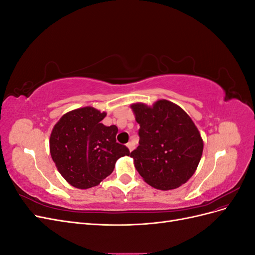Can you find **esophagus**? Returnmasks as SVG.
I'll list each match as a JSON object with an SVG mask.
<instances>
[{"label": "esophagus", "instance_id": "esophagus-1", "mask_svg": "<svg viewBox=\"0 0 255 255\" xmlns=\"http://www.w3.org/2000/svg\"><path fill=\"white\" fill-rule=\"evenodd\" d=\"M127 146H128V150H129V151H132V150L135 148L134 143H133V142H130V141L127 143Z\"/></svg>", "mask_w": 255, "mask_h": 255}]
</instances>
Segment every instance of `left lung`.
<instances>
[{"mask_svg":"<svg viewBox=\"0 0 255 255\" xmlns=\"http://www.w3.org/2000/svg\"><path fill=\"white\" fill-rule=\"evenodd\" d=\"M139 125V145L132 153L145 183L170 190L186 183L197 170L203 139L194 121L179 105L158 100L152 106L130 105Z\"/></svg>","mask_w":255,"mask_h":255,"instance_id":"left-lung-1","label":"left lung"}]
</instances>
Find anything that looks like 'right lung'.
I'll return each instance as SVG.
<instances>
[{"label": "right lung", "mask_w": 255, "mask_h": 255, "mask_svg": "<svg viewBox=\"0 0 255 255\" xmlns=\"http://www.w3.org/2000/svg\"><path fill=\"white\" fill-rule=\"evenodd\" d=\"M105 116L95 107H81L66 113L52 129V159L75 188L97 186L114 171L116 161L129 155L127 146L116 141L118 128L101 123Z\"/></svg>", "instance_id": "right-lung-1"}]
</instances>
